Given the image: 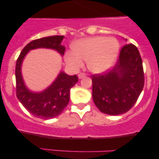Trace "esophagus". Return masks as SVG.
Instances as JSON below:
<instances>
[{"mask_svg": "<svg viewBox=\"0 0 159 159\" xmlns=\"http://www.w3.org/2000/svg\"><path fill=\"white\" fill-rule=\"evenodd\" d=\"M85 76H86V74L84 73V72H81V73L78 74V78H82L85 77Z\"/></svg>", "mask_w": 159, "mask_h": 159, "instance_id": "esophagus-1", "label": "esophagus"}]
</instances>
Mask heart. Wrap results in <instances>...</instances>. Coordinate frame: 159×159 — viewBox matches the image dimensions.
Returning a JSON list of instances; mask_svg holds the SVG:
<instances>
[{
    "label": "heart",
    "mask_w": 159,
    "mask_h": 159,
    "mask_svg": "<svg viewBox=\"0 0 159 159\" xmlns=\"http://www.w3.org/2000/svg\"><path fill=\"white\" fill-rule=\"evenodd\" d=\"M119 50V42L115 38L93 36L78 40L73 49L65 52L64 59L73 70L81 69L83 61H87V66L91 72L101 73L112 66Z\"/></svg>",
    "instance_id": "b5f03b06"
}]
</instances>
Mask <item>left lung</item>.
Wrapping results in <instances>:
<instances>
[{
  "mask_svg": "<svg viewBox=\"0 0 159 159\" xmlns=\"http://www.w3.org/2000/svg\"><path fill=\"white\" fill-rule=\"evenodd\" d=\"M93 98L104 114L119 115L136 103L144 86L143 63L134 45L122 47L113 69L92 75Z\"/></svg>",
  "mask_w": 159,
  "mask_h": 159,
  "instance_id": "obj_1",
  "label": "left lung"
}]
</instances>
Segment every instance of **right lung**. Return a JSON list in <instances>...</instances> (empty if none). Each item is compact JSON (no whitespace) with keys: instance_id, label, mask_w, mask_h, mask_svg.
<instances>
[{"instance_id":"right-lung-1","label":"right lung","mask_w":159,"mask_h":159,"mask_svg":"<svg viewBox=\"0 0 159 159\" xmlns=\"http://www.w3.org/2000/svg\"><path fill=\"white\" fill-rule=\"evenodd\" d=\"M63 38V36H52L33 40L22 49L16 61V96L30 114L40 119H52L63 112L69 102L71 87L77 83L78 78L76 75L70 76L61 72L46 90L37 93H32L27 90L23 81L21 63L29 51L38 48L55 49L63 55L65 52V47L61 45Z\"/></svg>"}]
</instances>
